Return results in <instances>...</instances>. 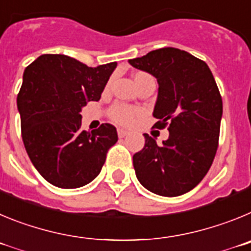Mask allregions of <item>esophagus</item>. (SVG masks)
Returning a JSON list of instances; mask_svg holds the SVG:
<instances>
[{
  "mask_svg": "<svg viewBox=\"0 0 251 251\" xmlns=\"http://www.w3.org/2000/svg\"><path fill=\"white\" fill-rule=\"evenodd\" d=\"M128 132L126 130H124V128H117V135H119V137H125L126 135H127Z\"/></svg>",
  "mask_w": 251,
  "mask_h": 251,
  "instance_id": "34e87169",
  "label": "esophagus"
}]
</instances>
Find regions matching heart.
I'll use <instances>...</instances> for the list:
<instances>
[{
    "label": "heart",
    "instance_id": "b5f03b06",
    "mask_svg": "<svg viewBox=\"0 0 251 251\" xmlns=\"http://www.w3.org/2000/svg\"><path fill=\"white\" fill-rule=\"evenodd\" d=\"M132 82H134L135 87L137 90L141 89V87L146 86V85H150V83H155V78L148 74V72H135L132 75ZM110 82H107L106 85V90L109 89ZM107 115H109L110 120L114 121L117 125L123 126H130L131 124H134L137 117H140L141 111H140L137 107L134 106H128L125 103H114V105L107 110Z\"/></svg>",
    "mask_w": 251,
    "mask_h": 251
}]
</instances>
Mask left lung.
Wrapping results in <instances>:
<instances>
[{
	"label": "left lung",
	"mask_w": 251,
	"mask_h": 251,
	"mask_svg": "<svg viewBox=\"0 0 251 251\" xmlns=\"http://www.w3.org/2000/svg\"><path fill=\"white\" fill-rule=\"evenodd\" d=\"M128 62L157 78L153 127L169 130L162 145L144 134L145 146L134 155L137 179L157 195H182L204 179L218 150L223 100L215 78L204 61L175 47Z\"/></svg>",
	"instance_id": "obj_1"
}]
</instances>
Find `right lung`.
<instances>
[{
    "label": "right lung",
    "mask_w": 251,
    "mask_h": 251,
    "mask_svg": "<svg viewBox=\"0 0 251 251\" xmlns=\"http://www.w3.org/2000/svg\"><path fill=\"white\" fill-rule=\"evenodd\" d=\"M116 62L89 67L66 55L46 53L24 72L17 95L21 135L33 166L50 184L76 189L100 174L117 141L116 127L81 130V109L99 101Z\"/></svg>",
    "instance_id": "add662e5"
}]
</instances>
